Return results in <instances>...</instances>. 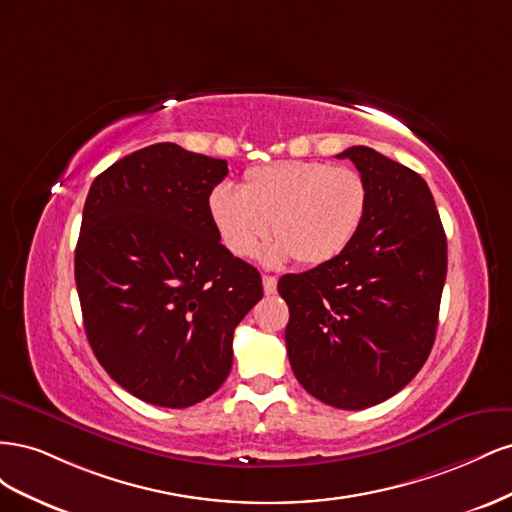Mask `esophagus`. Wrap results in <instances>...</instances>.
Returning <instances> with one entry per match:
<instances>
[{"mask_svg":"<svg viewBox=\"0 0 512 512\" xmlns=\"http://www.w3.org/2000/svg\"><path fill=\"white\" fill-rule=\"evenodd\" d=\"M262 288H265V294H275L277 290V280L273 275H262Z\"/></svg>","mask_w":512,"mask_h":512,"instance_id":"34e87169","label":"esophagus"}]
</instances>
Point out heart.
Segmentation results:
<instances>
[{"label": "heart", "instance_id": "b5f03b06", "mask_svg": "<svg viewBox=\"0 0 512 512\" xmlns=\"http://www.w3.org/2000/svg\"><path fill=\"white\" fill-rule=\"evenodd\" d=\"M369 188L359 170L316 160L262 164L245 173L243 190L218 183L209 194L211 224L230 254L250 258L271 235L265 262L294 258L318 267L348 250L359 235Z\"/></svg>", "mask_w": 512, "mask_h": 512}]
</instances>
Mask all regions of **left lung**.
<instances>
[{
	"mask_svg": "<svg viewBox=\"0 0 512 512\" xmlns=\"http://www.w3.org/2000/svg\"><path fill=\"white\" fill-rule=\"evenodd\" d=\"M348 158L369 205L344 254L277 290L290 309L286 350L303 389L333 408L393 397L431 352L446 280V235L425 179L369 147Z\"/></svg>",
	"mask_w": 512,
	"mask_h": 512,
	"instance_id": "left-lung-1",
	"label": "left lung"
}]
</instances>
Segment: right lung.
Here are the masks:
<instances>
[{"label":"right lung","mask_w":512,"mask_h":512,"mask_svg":"<svg viewBox=\"0 0 512 512\" xmlns=\"http://www.w3.org/2000/svg\"><path fill=\"white\" fill-rule=\"evenodd\" d=\"M226 175V160L158 143L108 166L85 200L74 277L89 346L153 406L188 408L218 391L232 333L262 299L260 273L209 218Z\"/></svg>","instance_id":"1"}]
</instances>
